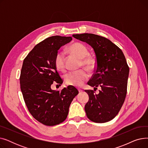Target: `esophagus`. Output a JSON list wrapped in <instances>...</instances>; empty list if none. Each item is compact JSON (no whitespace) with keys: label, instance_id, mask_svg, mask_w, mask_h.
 I'll list each match as a JSON object with an SVG mask.
<instances>
[{"label":"esophagus","instance_id":"obj_1","mask_svg":"<svg viewBox=\"0 0 148 148\" xmlns=\"http://www.w3.org/2000/svg\"><path fill=\"white\" fill-rule=\"evenodd\" d=\"M78 90H79V93H82V92H83V90H82V89H79Z\"/></svg>","mask_w":148,"mask_h":148}]
</instances>
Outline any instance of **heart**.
<instances>
[{"label":"heart","instance_id":"b5f03b06","mask_svg":"<svg viewBox=\"0 0 148 148\" xmlns=\"http://www.w3.org/2000/svg\"><path fill=\"white\" fill-rule=\"evenodd\" d=\"M68 51L77 57L82 59V64L89 69H91L94 66L95 60L88 56V51L86 47L80 43H74L69 45ZM54 64L56 68L60 71H64L65 69V55L63 53L58 52L54 59ZM88 74L84 69H79L71 71L66 74L65 80L67 84L74 86H82L88 79Z\"/></svg>","mask_w":148,"mask_h":148}]
</instances>
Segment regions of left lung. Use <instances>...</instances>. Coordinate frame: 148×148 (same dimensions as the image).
I'll use <instances>...</instances> for the list:
<instances>
[{
	"mask_svg": "<svg viewBox=\"0 0 148 148\" xmlns=\"http://www.w3.org/2000/svg\"><path fill=\"white\" fill-rule=\"evenodd\" d=\"M73 36L86 42L94 49L97 59L95 73L88 84L97 89L86 90L89 99L84 106L87 117L97 123L112 120L125 101L129 67L122 51L108 39L92 34H74Z\"/></svg>",
	"mask_w": 148,
	"mask_h": 148,
	"instance_id": "1",
	"label": "left lung"
}]
</instances>
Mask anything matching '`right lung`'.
<instances>
[{"label":"right lung","mask_w":148,"mask_h":148,"mask_svg":"<svg viewBox=\"0 0 148 148\" xmlns=\"http://www.w3.org/2000/svg\"><path fill=\"white\" fill-rule=\"evenodd\" d=\"M71 40V36L49 37L36 45L23 60L20 77L23 98L30 114L45 125L64 122L70 104L79 94L74 86L61 91L51 89L53 83H63L54 64L58 50Z\"/></svg>","instance_id":"add662e5"}]
</instances>
